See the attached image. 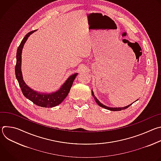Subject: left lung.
<instances>
[{
  "mask_svg": "<svg viewBox=\"0 0 161 161\" xmlns=\"http://www.w3.org/2000/svg\"><path fill=\"white\" fill-rule=\"evenodd\" d=\"M92 96L94 97V98L96 102L97 103V104L99 106H100L101 107L104 108H105V109L111 110V111H121V110H122V109H125L129 108L130 105L132 104H132H129V105H128V106H125V107H124V108H123V107H122V108H110V107H108V106H106L103 104L102 103H101L99 101V100H98V99L96 97V96H94V93H93L92 90Z\"/></svg>",
  "mask_w": 161,
  "mask_h": 161,
  "instance_id": "8db88e82",
  "label": "left lung"
}]
</instances>
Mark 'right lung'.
Returning a JSON list of instances; mask_svg holds the SVG:
<instances>
[{
    "label": "right lung",
    "instance_id": "1",
    "mask_svg": "<svg viewBox=\"0 0 161 161\" xmlns=\"http://www.w3.org/2000/svg\"><path fill=\"white\" fill-rule=\"evenodd\" d=\"M35 31H31L26 34L18 48L16 52V64L15 65V75L21 88L22 93L26 98L39 106L43 108H52L60 104L67 96L78 73L73 74L71 76L69 77V78L62 85L58 90L51 94L39 93L33 90L29 86H27L24 80H23L21 70V52L24 44L27 40L28 37Z\"/></svg>",
    "mask_w": 161,
    "mask_h": 161
}]
</instances>
